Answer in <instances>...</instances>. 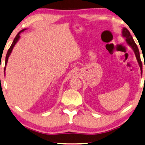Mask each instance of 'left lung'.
<instances>
[{"label":"left lung","instance_id":"1","mask_svg":"<svg viewBox=\"0 0 145 145\" xmlns=\"http://www.w3.org/2000/svg\"><path fill=\"white\" fill-rule=\"evenodd\" d=\"M122 35H123V36L125 37L127 42L128 44L132 47V49H133L135 54L136 58H137V61H138V64H139V66L140 67V70H141V74H142V62H141V60H140L139 51H138L137 45L135 42L133 40V37L131 36V35L128 29L126 28V27H123V28Z\"/></svg>","mask_w":145,"mask_h":145}]
</instances>
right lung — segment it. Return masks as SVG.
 Instances as JSON below:
<instances>
[{"mask_svg":"<svg viewBox=\"0 0 145 145\" xmlns=\"http://www.w3.org/2000/svg\"><path fill=\"white\" fill-rule=\"evenodd\" d=\"M24 30H25V29H22V30H21L20 31V32L16 35V36L15 37L14 39V41H13L10 47V48L8 49V52L7 53V56H6V60H5V65H7V61H8V57H9V55H10V53L12 52V50L14 46L17 41H18V39L20 38V33L22 31H23ZM5 69H6V67H5Z\"/></svg>","mask_w":145,"mask_h":145,"instance_id":"right-lung-1","label":"right lung"}]
</instances>
